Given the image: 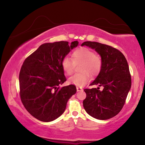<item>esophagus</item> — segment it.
Returning a JSON list of instances; mask_svg holds the SVG:
<instances>
[{
    "instance_id": "34e87169",
    "label": "esophagus",
    "mask_w": 145,
    "mask_h": 145,
    "mask_svg": "<svg viewBox=\"0 0 145 145\" xmlns=\"http://www.w3.org/2000/svg\"><path fill=\"white\" fill-rule=\"evenodd\" d=\"M82 90V88L81 87H77V91H80Z\"/></svg>"
}]
</instances>
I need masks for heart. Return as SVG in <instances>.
<instances>
[{
	"label": "heart",
	"mask_w": 145,
	"mask_h": 145,
	"mask_svg": "<svg viewBox=\"0 0 145 145\" xmlns=\"http://www.w3.org/2000/svg\"><path fill=\"white\" fill-rule=\"evenodd\" d=\"M81 64V73H76L69 78L70 84L83 86L91 80V75H97L101 71L102 59L101 56L87 47L75 49L72 54V59L64 57L61 60V67L67 75H72L76 65Z\"/></svg>",
	"instance_id": "obj_1"
}]
</instances>
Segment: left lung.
<instances>
[{
  "instance_id": "left-lung-1",
  "label": "left lung",
  "mask_w": 145,
  "mask_h": 145,
  "mask_svg": "<svg viewBox=\"0 0 145 145\" xmlns=\"http://www.w3.org/2000/svg\"><path fill=\"white\" fill-rule=\"evenodd\" d=\"M95 49L102 59L99 75L90 86L100 88L84 89L86 98L83 106L88 114L99 120H108L119 113L125 103L131 88V75L128 63L119 50L95 41H85L82 46Z\"/></svg>"
}]
</instances>
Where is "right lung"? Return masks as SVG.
Masks as SVG:
<instances>
[{
    "instance_id": "add662e5",
    "label": "right lung",
    "mask_w": 145,
    "mask_h": 145,
    "mask_svg": "<svg viewBox=\"0 0 145 145\" xmlns=\"http://www.w3.org/2000/svg\"><path fill=\"white\" fill-rule=\"evenodd\" d=\"M78 43H44L24 61L19 74L20 96L27 111L40 121L48 122L59 117L77 91L73 84L59 85L67 80L61 60Z\"/></svg>"
}]
</instances>
